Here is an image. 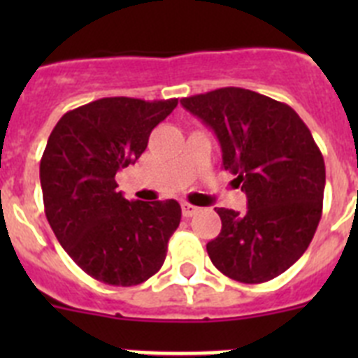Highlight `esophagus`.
Here are the masks:
<instances>
[{"instance_id": "esophagus-1", "label": "esophagus", "mask_w": 358, "mask_h": 358, "mask_svg": "<svg viewBox=\"0 0 358 358\" xmlns=\"http://www.w3.org/2000/svg\"><path fill=\"white\" fill-rule=\"evenodd\" d=\"M181 210H182V217L189 218V217H194V215L197 213L199 208L194 206V204H188V202H182Z\"/></svg>"}]
</instances>
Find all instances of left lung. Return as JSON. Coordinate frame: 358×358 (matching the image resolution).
Instances as JSON below:
<instances>
[{
  "label": "left lung",
  "mask_w": 358,
  "mask_h": 358,
  "mask_svg": "<svg viewBox=\"0 0 358 358\" xmlns=\"http://www.w3.org/2000/svg\"><path fill=\"white\" fill-rule=\"evenodd\" d=\"M210 125L222 166L248 195V211L215 208L222 220L208 242L211 264L240 283H265L308 249L322 215L324 159L290 106L242 87H220L181 100Z\"/></svg>",
  "instance_id": "left-lung-1"
}]
</instances>
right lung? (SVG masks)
Returning a JSON list of instances; mask_svg holds the SVG:
<instances>
[{
  "mask_svg": "<svg viewBox=\"0 0 358 358\" xmlns=\"http://www.w3.org/2000/svg\"><path fill=\"white\" fill-rule=\"evenodd\" d=\"M177 98L110 96L68 110L41 157L44 213L71 260L106 285H140L163 265L179 202H129L116 172L134 164Z\"/></svg>",
  "mask_w": 358,
  "mask_h": 358,
  "instance_id": "1",
  "label": "right lung"
}]
</instances>
